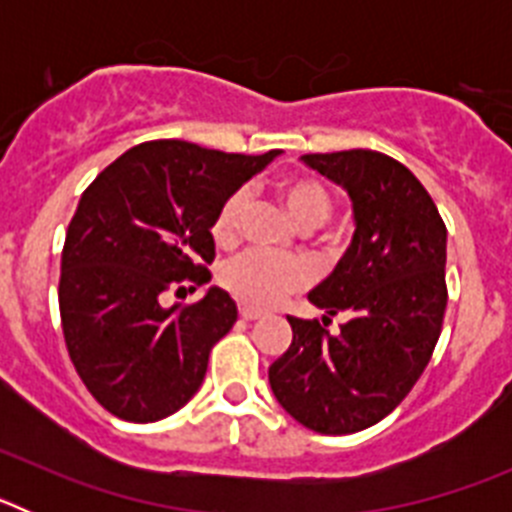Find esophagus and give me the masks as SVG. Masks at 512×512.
<instances>
[{
	"label": "esophagus",
	"instance_id": "obj_1",
	"mask_svg": "<svg viewBox=\"0 0 512 512\" xmlns=\"http://www.w3.org/2000/svg\"><path fill=\"white\" fill-rule=\"evenodd\" d=\"M238 315H241L243 320H259L264 312L259 310V307H251V305H238Z\"/></svg>",
	"mask_w": 512,
	"mask_h": 512
}]
</instances>
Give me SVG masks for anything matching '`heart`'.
<instances>
[{
    "instance_id": "obj_1",
    "label": "heart",
    "mask_w": 512,
    "mask_h": 512,
    "mask_svg": "<svg viewBox=\"0 0 512 512\" xmlns=\"http://www.w3.org/2000/svg\"><path fill=\"white\" fill-rule=\"evenodd\" d=\"M279 194H282L289 215L295 217V223L302 228H315V225L325 223L333 212V197H330L328 187L312 176H289L279 184ZM243 207H246L243 189H235L220 202L210 225L212 241L217 246L228 248L238 241ZM305 279V266L300 261L277 259V256L261 251L241 253L220 269V284L230 295L256 307L277 305L287 295L297 292Z\"/></svg>"
}]
</instances>
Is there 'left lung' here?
<instances>
[{
  "mask_svg": "<svg viewBox=\"0 0 512 512\" xmlns=\"http://www.w3.org/2000/svg\"><path fill=\"white\" fill-rule=\"evenodd\" d=\"M354 202V241L310 302L320 320L287 318L292 343L269 384L297 423L343 436L379 423L413 390L446 312V225L431 194L392 156L369 148L302 156ZM346 314L338 331L327 325Z\"/></svg>",
  "mask_w": 512,
  "mask_h": 512,
  "instance_id": "1",
  "label": "left lung"
}]
</instances>
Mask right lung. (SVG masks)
I'll list each match as a JSON object with an SVG mask.
<instances>
[{
  "instance_id": "add662e5",
  "label": "right lung",
  "mask_w": 512,
  "mask_h": 512,
  "mask_svg": "<svg viewBox=\"0 0 512 512\" xmlns=\"http://www.w3.org/2000/svg\"><path fill=\"white\" fill-rule=\"evenodd\" d=\"M274 156L148 140L84 189L63 243L58 307L71 364L107 413L153 423L200 390L212 346L238 320L235 302L217 287L189 305L161 300L210 282L217 207Z\"/></svg>"
}]
</instances>
